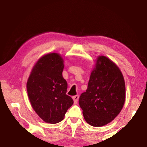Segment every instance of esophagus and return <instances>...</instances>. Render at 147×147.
Wrapping results in <instances>:
<instances>
[{"label":"esophagus","mask_w":147,"mask_h":147,"mask_svg":"<svg viewBox=\"0 0 147 147\" xmlns=\"http://www.w3.org/2000/svg\"><path fill=\"white\" fill-rule=\"evenodd\" d=\"M73 99L74 103H77V102H78V99H79V95L73 96Z\"/></svg>","instance_id":"obj_1"}]
</instances>
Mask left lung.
<instances>
[{
  "instance_id": "1",
  "label": "left lung",
  "mask_w": 147,
  "mask_h": 147,
  "mask_svg": "<svg viewBox=\"0 0 147 147\" xmlns=\"http://www.w3.org/2000/svg\"><path fill=\"white\" fill-rule=\"evenodd\" d=\"M125 93V83L120 69L107 57L98 56L88 89L79 98L84 119L95 127L110 123L123 108Z\"/></svg>"
}]
</instances>
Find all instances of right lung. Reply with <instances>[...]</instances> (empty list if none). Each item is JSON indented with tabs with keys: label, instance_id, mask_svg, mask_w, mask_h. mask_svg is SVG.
<instances>
[{
	"label": "right lung",
	"instance_id": "right-lung-1",
	"mask_svg": "<svg viewBox=\"0 0 147 147\" xmlns=\"http://www.w3.org/2000/svg\"><path fill=\"white\" fill-rule=\"evenodd\" d=\"M63 59L58 53L45 54L35 64L26 84L32 108L47 123L63 120L73 100L66 94L67 83L63 78Z\"/></svg>",
	"mask_w": 147,
	"mask_h": 147
}]
</instances>
